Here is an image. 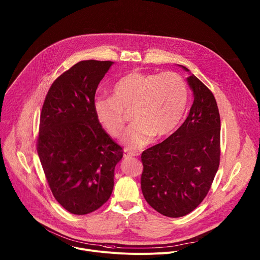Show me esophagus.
<instances>
[{
  "instance_id": "34e87169",
  "label": "esophagus",
  "mask_w": 260,
  "mask_h": 260,
  "mask_svg": "<svg viewBox=\"0 0 260 260\" xmlns=\"http://www.w3.org/2000/svg\"><path fill=\"white\" fill-rule=\"evenodd\" d=\"M123 156H124L125 158H127V157L133 156V154H132V153H129L127 150H124V151H123Z\"/></svg>"
}]
</instances>
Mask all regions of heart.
Segmentation results:
<instances>
[{"label": "heart", "instance_id": "obj_1", "mask_svg": "<svg viewBox=\"0 0 260 260\" xmlns=\"http://www.w3.org/2000/svg\"><path fill=\"white\" fill-rule=\"evenodd\" d=\"M188 88L175 72L162 74L133 71L112 87V98L95 96L94 115L111 136H120L125 114L132 112L131 125L121 138L128 150H139L152 140L171 136L179 125L188 104Z\"/></svg>", "mask_w": 260, "mask_h": 260}]
</instances>
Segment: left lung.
Returning a JSON list of instances; mask_svg holds the SVG:
<instances>
[{"instance_id":"left-lung-1","label":"left lung","mask_w":260,"mask_h":260,"mask_svg":"<svg viewBox=\"0 0 260 260\" xmlns=\"http://www.w3.org/2000/svg\"><path fill=\"white\" fill-rule=\"evenodd\" d=\"M193 104L184 123L142 153L143 196L158 213L182 217L206 198L220 160V115L211 90L190 71Z\"/></svg>"}]
</instances>
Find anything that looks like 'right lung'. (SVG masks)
<instances>
[{
  "instance_id": "obj_1",
  "label": "right lung",
  "mask_w": 260,
  "mask_h": 260,
  "mask_svg": "<svg viewBox=\"0 0 260 260\" xmlns=\"http://www.w3.org/2000/svg\"><path fill=\"white\" fill-rule=\"evenodd\" d=\"M113 63L74 64L52 83L43 104L37 150L53 197L72 214L91 213L109 200L123 155L92 108L98 85Z\"/></svg>"
}]
</instances>
